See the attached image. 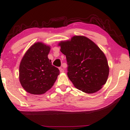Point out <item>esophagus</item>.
Segmentation results:
<instances>
[{"label": "esophagus", "mask_w": 130, "mask_h": 130, "mask_svg": "<svg viewBox=\"0 0 130 130\" xmlns=\"http://www.w3.org/2000/svg\"><path fill=\"white\" fill-rule=\"evenodd\" d=\"M59 70H60V72H64V70L63 69H62V68H61V67L59 68Z\"/></svg>", "instance_id": "34e87169"}]
</instances>
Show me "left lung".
Instances as JSON below:
<instances>
[{
	"label": "left lung",
	"mask_w": 130,
	"mask_h": 130,
	"mask_svg": "<svg viewBox=\"0 0 130 130\" xmlns=\"http://www.w3.org/2000/svg\"><path fill=\"white\" fill-rule=\"evenodd\" d=\"M58 45L66 57L67 75L75 87L87 94L101 90L107 80L109 67L99 47L84 36H74Z\"/></svg>",
	"instance_id": "left-lung-1"
}]
</instances>
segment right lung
<instances>
[{"mask_svg": "<svg viewBox=\"0 0 130 130\" xmlns=\"http://www.w3.org/2000/svg\"><path fill=\"white\" fill-rule=\"evenodd\" d=\"M50 49V46L42 42L34 43L20 61L19 81L29 94H44L53 86L60 73L48 58Z\"/></svg>", "mask_w": 130, "mask_h": 130, "instance_id": "right-lung-1", "label": "right lung"}]
</instances>
